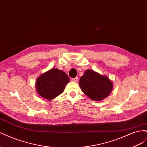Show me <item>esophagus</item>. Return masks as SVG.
I'll list each match as a JSON object with an SVG mask.
<instances>
[{
	"mask_svg": "<svg viewBox=\"0 0 147 147\" xmlns=\"http://www.w3.org/2000/svg\"><path fill=\"white\" fill-rule=\"evenodd\" d=\"M72 80L73 82H78V77H75V78H72Z\"/></svg>",
	"mask_w": 147,
	"mask_h": 147,
	"instance_id": "obj_1",
	"label": "esophagus"
}]
</instances>
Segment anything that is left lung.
Masks as SVG:
<instances>
[{
	"label": "left lung",
	"mask_w": 147,
	"mask_h": 147,
	"mask_svg": "<svg viewBox=\"0 0 147 147\" xmlns=\"http://www.w3.org/2000/svg\"><path fill=\"white\" fill-rule=\"evenodd\" d=\"M80 87L84 94L93 100H101L112 90L113 84L109 78L92 70H87L81 77Z\"/></svg>",
	"instance_id": "left-lung-1"
}]
</instances>
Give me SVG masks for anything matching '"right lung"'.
Segmentation results:
<instances>
[{"label": "right lung", "mask_w": 147, "mask_h": 147, "mask_svg": "<svg viewBox=\"0 0 147 147\" xmlns=\"http://www.w3.org/2000/svg\"><path fill=\"white\" fill-rule=\"evenodd\" d=\"M69 82L64 72L52 69L40 76L36 82V89L40 96L48 100H52L64 91Z\"/></svg>", "instance_id": "obj_1"}]
</instances>
